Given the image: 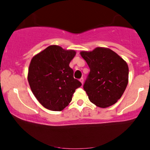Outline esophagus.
I'll return each mask as SVG.
<instances>
[{"label": "esophagus", "mask_w": 150, "mask_h": 150, "mask_svg": "<svg viewBox=\"0 0 150 150\" xmlns=\"http://www.w3.org/2000/svg\"><path fill=\"white\" fill-rule=\"evenodd\" d=\"M80 81L81 83L83 84V82H84V79H83V77H82V78H80Z\"/></svg>", "instance_id": "esophagus-1"}]
</instances>
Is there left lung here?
Segmentation results:
<instances>
[{"instance_id": "left-lung-1", "label": "left lung", "mask_w": 150, "mask_h": 150, "mask_svg": "<svg viewBox=\"0 0 150 150\" xmlns=\"http://www.w3.org/2000/svg\"><path fill=\"white\" fill-rule=\"evenodd\" d=\"M80 53L90 69L83 86L89 101L100 108L112 106L120 99L128 85L127 63L108 48L97 47Z\"/></svg>"}]
</instances>
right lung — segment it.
Segmentation results:
<instances>
[{
    "label": "right lung",
    "instance_id": "right-lung-1",
    "mask_svg": "<svg viewBox=\"0 0 150 150\" xmlns=\"http://www.w3.org/2000/svg\"><path fill=\"white\" fill-rule=\"evenodd\" d=\"M76 52L57 45L48 46L32 58L28 70L31 90L39 102L51 111H60L70 104L82 84L70 68Z\"/></svg>",
    "mask_w": 150,
    "mask_h": 150
}]
</instances>
